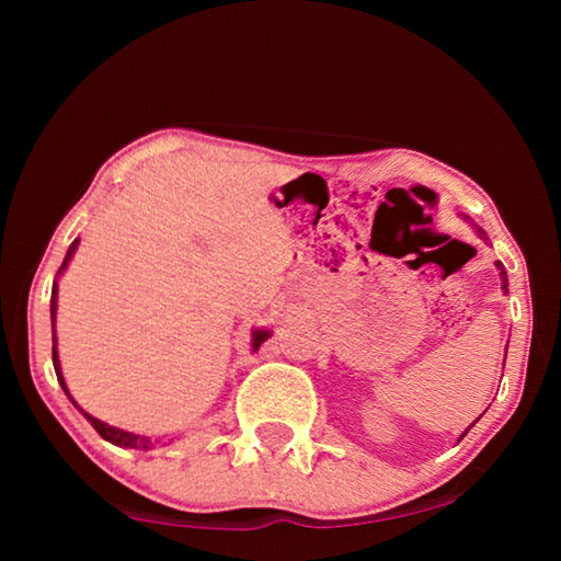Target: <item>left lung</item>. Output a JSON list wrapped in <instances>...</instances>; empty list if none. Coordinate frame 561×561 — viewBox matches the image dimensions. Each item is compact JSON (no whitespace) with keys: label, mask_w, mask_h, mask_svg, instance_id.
I'll return each mask as SVG.
<instances>
[{"label":"left lung","mask_w":561,"mask_h":561,"mask_svg":"<svg viewBox=\"0 0 561 561\" xmlns=\"http://www.w3.org/2000/svg\"><path fill=\"white\" fill-rule=\"evenodd\" d=\"M474 232H478L482 240H488L485 237V232H482V227H474ZM497 270H500V274H502V289H505V294H507V272H505V267H502V262H497ZM465 435V433H462Z\"/></svg>","instance_id":"obj_1"}]
</instances>
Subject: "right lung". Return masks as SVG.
<instances>
[{
	"mask_svg": "<svg viewBox=\"0 0 561 561\" xmlns=\"http://www.w3.org/2000/svg\"><path fill=\"white\" fill-rule=\"evenodd\" d=\"M76 247H79V240H73L71 242V247H69V252H66V257H64V264L59 267V274L66 270V264L71 262V257H73V252H76ZM59 287H56V282H54V287H51V341H54V346H51V358H54V371H56V378H59V383H61V388H64V393L69 396V401L76 405V401L71 398V393H69V388H66V381H64V376H61V364H59V354H56V327H54V321H56V299H59ZM270 339V331H264V329H257L252 334V348L257 351L260 348V344H264V341ZM79 408V405H76ZM81 411V408H79ZM83 415H87V421L93 425V428H96V433L101 435L103 440H108V443H113V445H121V448H144V450H148L150 448V440L146 438V435H136V433H128V431H121V428H113V425H108V423H103V421H99V417H93V415H89L87 411H81Z\"/></svg>",
	"mask_w": 561,
	"mask_h": 561,
	"instance_id": "right-lung-1",
	"label": "right lung"
}]
</instances>
